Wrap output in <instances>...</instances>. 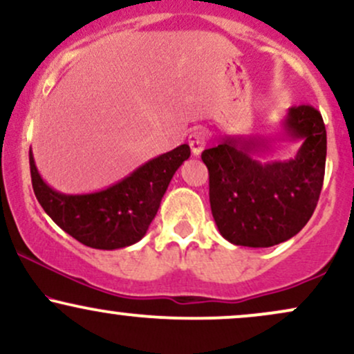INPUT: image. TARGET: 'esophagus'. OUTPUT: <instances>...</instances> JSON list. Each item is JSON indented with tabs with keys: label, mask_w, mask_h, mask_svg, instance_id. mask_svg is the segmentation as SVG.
I'll return each mask as SVG.
<instances>
[{
	"label": "esophagus",
	"mask_w": 354,
	"mask_h": 354,
	"mask_svg": "<svg viewBox=\"0 0 354 354\" xmlns=\"http://www.w3.org/2000/svg\"><path fill=\"white\" fill-rule=\"evenodd\" d=\"M188 143H189V148H191V153H193V156H200L203 153V149H205V135H203L201 131H194L191 133L189 138H188Z\"/></svg>",
	"instance_id": "1"
}]
</instances>
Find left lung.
Masks as SVG:
<instances>
[{
    "instance_id": "left-lung-1",
    "label": "left lung",
    "mask_w": 354,
    "mask_h": 354,
    "mask_svg": "<svg viewBox=\"0 0 354 354\" xmlns=\"http://www.w3.org/2000/svg\"><path fill=\"white\" fill-rule=\"evenodd\" d=\"M296 140L300 148L293 158H272L276 144ZM201 160L221 236L236 246L270 248L310 221L323 188L326 129L319 111L303 104L288 109L271 136L219 135L218 146L205 149Z\"/></svg>"
}]
</instances>
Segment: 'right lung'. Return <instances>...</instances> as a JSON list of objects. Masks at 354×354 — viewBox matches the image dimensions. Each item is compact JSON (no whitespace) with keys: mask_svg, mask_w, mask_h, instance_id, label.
Instances as JSON below:
<instances>
[{"mask_svg":"<svg viewBox=\"0 0 354 354\" xmlns=\"http://www.w3.org/2000/svg\"><path fill=\"white\" fill-rule=\"evenodd\" d=\"M189 154V146L181 145L138 166L108 188L68 194L43 180L30 149L31 181L36 200L61 230L95 250H120L145 236L173 174Z\"/></svg>","mask_w":354,"mask_h":354,"instance_id":"1","label":"right lung"}]
</instances>
